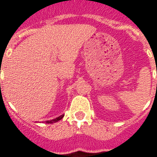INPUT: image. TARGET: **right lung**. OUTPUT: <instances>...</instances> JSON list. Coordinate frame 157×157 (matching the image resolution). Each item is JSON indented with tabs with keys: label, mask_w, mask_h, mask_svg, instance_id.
Instances as JSON below:
<instances>
[{
	"label": "right lung",
	"mask_w": 157,
	"mask_h": 157,
	"mask_svg": "<svg viewBox=\"0 0 157 157\" xmlns=\"http://www.w3.org/2000/svg\"><path fill=\"white\" fill-rule=\"evenodd\" d=\"M63 116H64V115H62V116H58V117L55 118V119H54V120H46V124H54V123L58 122V121H59V120H62V119H63Z\"/></svg>",
	"instance_id": "obj_1"
}]
</instances>
